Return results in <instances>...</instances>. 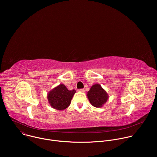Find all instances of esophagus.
I'll return each instance as SVG.
<instances>
[{"instance_id":"esophagus-1","label":"esophagus","mask_w":157,"mask_h":157,"mask_svg":"<svg viewBox=\"0 0 157 157\" xmlns=\"http://www.w3.org/2000/svg\"><path fill=\"white\" fill-rule=\"evenodd\" d=\"M78 91H79V92H82V93H84V89H78Z\"/></svg>"}]
</instances>
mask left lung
Wrapping results in <instances>:
<instances>
[{
    "label": "left lung",
    "instance_id": "1",
    "mask_svg": "<svg viewBox=\"0 0 157 157\" xmlns=\"http://www.w3.org/2000/svg\"><path fill=\"white\" fill-rule=\"evenodd\" d=\"M90 103L95 107H101L109 99V95L99 84L91 86L87 94Z\"/></svg>",
    "mask_w": 157,
    "mask_h": 157
}]
</instances>
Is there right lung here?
<instances>
[{
  "instance_id": "add662e5",
  "label": "right lung",
  "mask_w": 157,
  "mask_h": 157,
  "mask_svg": "<svg viewBox=\"0 0 157 157\" xmlns=\"http://www.w3.org/2000/svg\"><path fill=\"white\" fill-rule=\"evenodd\" d=\"M76 93V90H68L63 84H60L48 92L47 99L52 107L58 110H63L68 107Z\"/></svg>"
}]
</instances>
